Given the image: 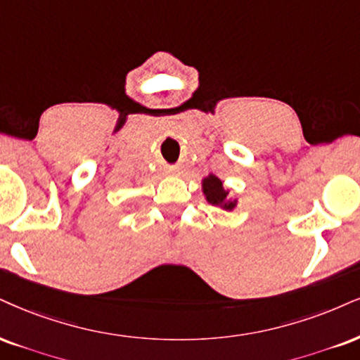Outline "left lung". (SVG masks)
Instances as JSON below:
<instances>
[{
	"mask_svg": "<svg viewBox=\"0 0 360 360\" xmlns=\"http://www.w3.org/2000/svg\"><path fill=\"white\" fill-rule=\"evenodd\" d=\"M203 193L207 195V200L212 205H224L225 210H232L235 202H227V192L221 187V181L215 175L207 176L203 180Z\"/></svg>",
	"mask_w": 360,
	"mask_h": 360,
	"instance_id": "left-lung-1",
	"label": "left lung"
}]
</instances>
